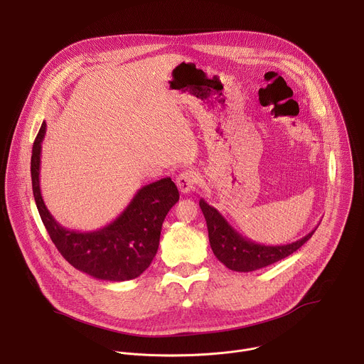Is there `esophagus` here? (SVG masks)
<instances>
[{
    "instance_id": "obj_1",
    "label": "esophagus",
    "mask_w": 364,
    "mask_h": 364,
    "mask_svg": "<svg viewBox=\"0 0 364 364\" xmlns=\"http://www.w3.org/2000/svg\"><path fill=\"white\" fill-rule=\"evenodd\" d=\"M196 183H197V174H196V171H193V170H184V171H181V173L177 176V178H176V184H177L178 190H180L183 194L190 193V191L194 188Z\"/></svg>"
}]
</instances>
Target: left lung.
<instances>
[{
    "label": "left lung",
    "instance_id": "obj_1",
    "mask_svg": "<svg viewBox=\"0 0 364 364\" xmlns=\"http://www.w3.org/2000/svg\"><path fill=\"white\" fill-rule=\"evenodd\" d=\"M198 204L207 223L209 240L215 256L226 268L236 272H252L281 261L298 250L317 230L316 228L306 236L292 243L275 246L261 245L240 235L222 213L204 198H200Z\"/></svg>",
    "mask_w": 364,
    "mask_h": 364
}]
</instances>
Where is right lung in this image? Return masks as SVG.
I'll return each mask as SVG.
<instances>
[{
	"instance_id": "add662e5",
	"label": "right lung",
	"mask_w": 364,
	"mask_h": 364,
	"mask_svg": "<svg viewBox=\"0 0 364 364\" xmlns=\"http://www.w3.org/2000/svg\"><path fill=\"white\" fill-rule=\"evenodd\" d=\"M46 122L33 144L31 183L43 225L66 261L103 281L122 282L139 277L159 250L163 222L180 194L170 177L141 187L127 209L109 225L93 232L63 228L51 216L40 190V155Z\"/></svg>"
}]
</instances>
